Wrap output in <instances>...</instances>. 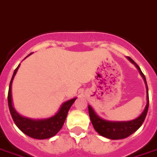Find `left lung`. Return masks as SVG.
<instances>
[{"label":"left lung","instance_id":"left-lung-1","mask_svg":"<svg viewBox=\"0 0 157 157\" xmlns=\"http://www.w3.org/2000/svg\"><path fill=\"white\" fill-rule=\"evenodd\" d=\"M132 63L135 64V66L140 71V74L143 76L144 80L146 84L147 88V105L145 106V109H144L142 114L138 118L134 120L129 121H108L99 118L97 115L94 113V109L91 108V106H88V111H89V117L91 121L93 123L94 129L97 131L100 135L104 136L105 138H108L110 140H121L125 139L128 136L136 132L139 128L143 124L144 121L146 117L149 108V94H148V86L146 83V79L143 74V72L140 70V66L130 58H128Z\"/></svg>","mask_w":157,"mask_h":157}]
</instances>
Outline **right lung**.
<instances>
[{
  "label": "right lung",
  "mask_w": 157,
  "mask_h": 157,
  "mask_svg": "<svg viewBox=\"0 0 157 157\" xmlns=\"http://www.w3.org/2000/svg\"><path fill=\"white\" fill-rule=\"evenodd\" d=\"M19 65L20 64H18V66L14 71L12 80L10 82L8 95H7L8 106H9V110L11 116L13 117V120L14 123L17 125V128H19L22 132L33 139L46 140V139L52 138L56 135L58 132L62 128L63 123H64V121L67 117L68 111L71 107V105H73V103L76 99V98L63 103L62 106L60 107L59 112L57 113L55 116L50 117L48 119L31 120L29 118L21 117L20 115H18L16 112V110L13 107V103H12V82L14 78V75L17 73Z\"/></svg>",
  "instance_id": "right-lung-1"
}]
</instances>
